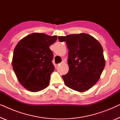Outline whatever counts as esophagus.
Masks as SVG:
<instances>
[{
  "mask_svg": "<svg viewBox=\"0 0 120 120\" xmlns=\"http://www.w3.org/2000/svg\"><path fill=\"white\" fill-rule=\"evenodd\" d=\"M65 60H63V61H62V62H60V63H59V64H58V65H60V64H65Z\"/></svg>",
  "mask_w": 120,
  "mask_h": 120,
  "instance_id": "1",
  "label": "esophagus"
}]
</instances>
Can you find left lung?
<instances>
[{"label": "left lung", "instance_id": "left-lung-1", "mask_svg": "<svg viewBox=\"0 0 120 120\" xmlns=\"http://www.w3.org/2000/svg\"><path fill=\"white\" fill-rule=\"evenodd\" d=\"M60 42H66L69 50V70L62 75L65 85L79 92H85L96 84L105 64L101 44L86 33L59 37Z\"/></svg>", "mask_w": 120, "mask_h": 120}]
</instances>
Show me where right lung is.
I'll return each mask as SVG.
<instances>
[{"instance_id": "obj_1", "label": "right lung", "mask_w": 120, "mask_h": 120, "mask_svg": "<svg viewBox=\"0 0 120 120\" xmlns=\"http://www.w3.org/2000/svg\"><path fill=\"white\" fill-rule=\"evenodd\" d=\"M57 39V36L34 33L21 40L15 48L13 69L21 84L28 91H41L49 85L55 69L49 47Z\"/></svg>"}]
</instances>
